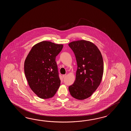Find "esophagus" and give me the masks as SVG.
Segmentation results:
<instances>
[{"instance_id":"obj_1","label":"esophagus","mask_w":131,"mask_h":131,"mask_svg":"<svg viewBox=\"0 0 131 131\" xmlns=\"http://www.w3.org/2000/svg\"><path fill=\"white\" fill-rule=\"evenodd\" d=\"M66 75H67L66 74H64V75H62V77H63V78H64V77L66 76Z\"/></svg>"}]
</instances>
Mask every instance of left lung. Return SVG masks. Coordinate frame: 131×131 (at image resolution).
Masks as SVG:
<instances>
[{
	"label": "left lung",
	"mask_w": 131,
	"mask_h": 131,
	"mask_svg": "<svg viewBox=\"0 0 131 131\" xmlns=\"http://www.w3.org/2000/svg\"><path fill=\"white\" fill-rule=\"evenodd\" d=\"M68 45L77 64L75 81L69 86L70 93L73 97L84 100L90 97L100 84L103 72V57L97 46L89 41L79 40Z\"/></svg>",
	"instance_id": "8db88e82"
}]
</instances>
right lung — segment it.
Here are the masks:
<instances>
[{
  "label": "right lung",
  "instance_id": "1",
  "mask_svg": "<svg viewBox=\"0 0 131 131\" xmlns=\"http://www.w3.org/2000/svg\"><path fill=\"white\" fill-rule=\"evenodd\" d=\"M63 45L42 41L35 45L26 58L24 72L31 89L39 97H53L60 85L56 57Z\"/></svg>",
  "mask_w": 131,
  "mask_h": 131
}]
</instances>
